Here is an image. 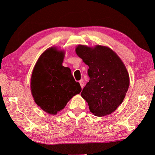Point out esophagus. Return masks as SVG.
<instances>
[{"label": "esophagus", "mask_w": 155, "mask_h": 155, "mask_svg": "<svg viewBox=\"0 0 155 155\" xmlns=\"http://www.w3.org/2000/svg\"><path fill=\"white\" fill-rule=\"evenodd\" d=\"M79 84H80L81 87L83 88L84 87V85H85V83H84V81L83 80H80L79 81Z\"/></svg>", "instance_id": "34e87169"}]
</instances>
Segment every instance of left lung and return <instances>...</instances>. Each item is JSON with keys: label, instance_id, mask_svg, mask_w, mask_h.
<instances>
[{"label": "left lung", "instance_id": "obj_1", "mask_svg": "<svg viewBox=\"0 0 155 155\" xmlns=\"http://www.w3.org/2000/svg\"><path fill=\"white\" fill-rule=\"evenodd\" d=\"M76 52L89 67L90 80L81 96L95 116L111 114L123 102L129 87V76L124 63L105 46L79 45Z\"/></svg>", "mask_w": 155, "mask_h": 155}]
</instances>
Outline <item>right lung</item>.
Listing matches in <instances>:
<instances>
[{
    "mask_svg": "<svg viewBox=\"0 0 155 155\" xmlns=\"http://www.w3.org/2000/svg\"><path fill=\"white\" fill-rule=\"evenodd\" d=\"M64 50L50 47L42 54L33 70L30 88L35 104L46 113L55 115L81 91L71 70L63 66Z\"/></svg>",
    "mask_w": 155,
    "mask_h": 155,
    "instance_id": "right-lung-1",
    "label": "right lung"
}]
</instances>
